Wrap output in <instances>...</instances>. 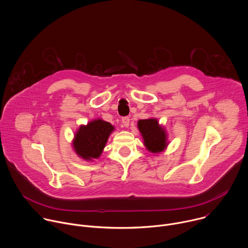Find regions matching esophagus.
Masks as SVG:
<instances>
[{
    "instance_id": "1",
    "label": "esophagus",
    "mask_w": 248,
    "mask_h": 248,
    "mask_svg": "<svg viewBox=\"0 0 248 248\" xmlns=\"http://www.w3.org/2000/svg\"><path fill=\"white\" fill-rule=\"evenodd\" d=\"M130 124V117H123L122 118V127L128 128Z\"/></svg>"
}]
</instances>
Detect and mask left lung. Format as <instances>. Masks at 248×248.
<instances>
[{
  "mask_svg": "<svg viewBox=\"0 0 248 248\" xmlns=\"http://www.w3.org/2000/svg\"><path fill=\"white\" fill-rule=\"evenodd\" d=\"M137 125L148 151L155 154L165 151L169 145L168 135L165 127L159 124L157 118L140 119Z\"/></svg>",
  "mask_w": 248,
  "mask_h": 248,
  "instance_id": "8db88e82",
  "label": "left lung"
}]
</instances>
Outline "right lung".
<instances>
[{"label":"right lung","mask_w":248,"mask_h":248,"mask_svg":"<svg viewBox=\"0 0 248 248\" xmlns=\"http://www.w3.org/2000/svg\"><path fill=\"white\" fill-rule=\"evenodd\" d=\"M113 131L114 127L102 118L91 120L80 125L75 133L73 148L79 158L92 162L99 159Z\"/></svg>","instance_id":"right-lung-1"}]
</instances>
